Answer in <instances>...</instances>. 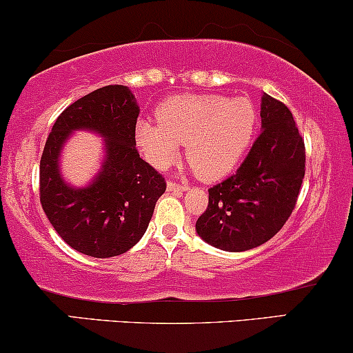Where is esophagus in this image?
<instances>
[{"label":"esophagus","instance_id":"obj_1","mask_svg":"<svg viewBox=\"0 0 353 353\" xmlns=\"http://www.w3.org/2000/svg\"><path fill=\"white\" fill-rule=\"evenodd\" d=\"M167 190L168 191H186L188 190V185H178V183H173V181H168Z\"/></svg>","mask_w":353,"mask_h":353}]
</instances>
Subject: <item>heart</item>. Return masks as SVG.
Wrapping results in <instances>:
<instances>
[{"label": "heart", "instance_id": "1", "mask_svg": "<svg viewBox=\"0 0 353 353\" xmlns=\"http://www.w3.org/2000/svg\"><path fill=\"white\" fill-rule=\"evenodd\" d=\"M159 123L139 119L134 142L143 159L157 170L178 159L181 143L191 167L206 181L219 180L249 149L256 125V110L245 97L181 94L157 110Z\"/></svg>", "mask_w": 353, "mask_h": 353}]
</instances>
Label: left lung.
<instances>
[{
    "label": "left lung",
    "mask_w": 353,
    "mask_h": 353,
    "mask_svg": "<svg viewBox=\"0 0 353 353\" xmlns=\"http://www.w3.org/2000/svg\"><path fill=\"white\" fill-rule=\"evenodd\" d=\"M262 132L237 172L210 188L208 210L196 221L204 242L225 252L270 241L294 210L304 178V141L285 104L263 93Z\"/></svg>",
    "instance_id": "1"
}]
</instances>
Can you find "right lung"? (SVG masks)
<instances>
[{
	"label": "right lung",
	"instance_id": "right-lung-1",
	"mask_svg": "<svg viewBox=\"0 0 353 353\" xmlns=\"http://www.w3.org/2000/svg\"><path fill=\"white\" fill-rule=\"evenodd\" d=\"M141 112L128 86L110 85L57 117L41 159V203L47 219L72 249L110 259L132 249L145 234L165 180L141 159L134 128ZM85 130L103 139L99 172L83 187L70 185L59 170L63 147Z\"/></svg>",
	"mask_w": 353,
	"mask_h": 353
}]
</instances>
